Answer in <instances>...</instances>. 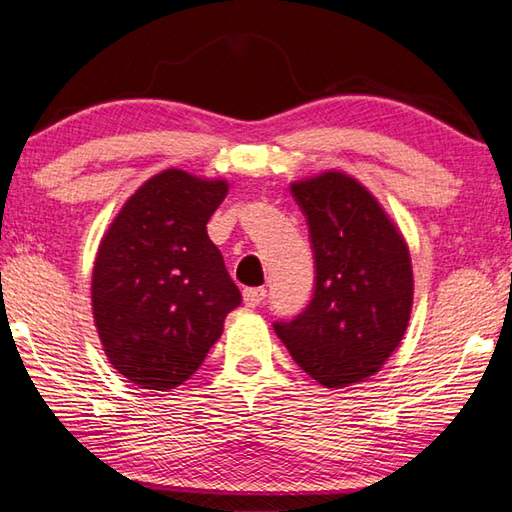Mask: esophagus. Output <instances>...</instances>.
I'll list each match as a JSON object with an SVG mask.
<instances>
[{
    "label": "esophagus",
    "instance_id": "1",
    "mask_svg": "<svg viewBox=\"0 0 512 512\" xmlns=\"http://www.w3.org/2000/svg\"><path fill=\"white\" fill-rule=\"evenodd\" d=\"M266 299V288H246L244 290V302H246V306H250V308H255V306H259Z\"/></svg>",
    "mask_w": 512,
    "mask_h": 512
}]
</instances>
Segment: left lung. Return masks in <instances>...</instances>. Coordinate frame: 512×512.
Instances as JSON below:
<instances>
[{
  "instance_id": "8db88e82",
  "label": "left lung",
  "mask_w": 512,
  "mask_h": 512,
  "mask_svg": "<svg viewBox=\"0 0 512 512\" xmlns=\"http://www.w3.org/2000/svg\"><path fill=\"white\" fill-rule=\"evenodd\" d=\"M306 215L315 293L277 337L326 388L364 382L402 342L413 308V266L393 219L355 177L339 170L290 184Z\"/></svg>"
}]
</instances>
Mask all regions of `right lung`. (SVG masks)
<instances>
[{
	"instance_id": "right-lung-1",
	"label": "right lung",
	"mask_w": 512,
	"mask_h": 512,
	"mask_svg": "<svg viewBox=\"0 0 512 512\" xmlns=\"http://www.w3.org/2000/svg\"><path fill=\"white\" fill-rule=\"evenodd\" d=\"M226 193L224 179L162 170L102 237L90 284L95 326L108 362L139 388L184 384L242 304L206 233Z\"/></svg>"
}]
</instances>
